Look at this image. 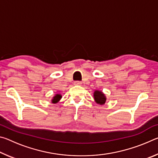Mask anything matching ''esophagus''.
<instances>
[{
	"mask_svg": "<svg viewBox=\"0 0 158 158\" xmlns=\"http://www.w3.org/2000/svg\"><path fill=\"white\" fill-rule=\"evenodd\" d=\"M74 85H80L82 84V83H81V81H74Z\"/></svg>",
	"mask_w": 158,
	"mask_h": 158,
	"instance_id": "1",
	"label": "esophagus"
}]
</instances>
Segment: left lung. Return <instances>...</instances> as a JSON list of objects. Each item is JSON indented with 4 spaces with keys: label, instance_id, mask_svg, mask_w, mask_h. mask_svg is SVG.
<instances>
[{
    "label": "left lung",
    "instance_id": "8db88e82",
    "mask_svg": "<svg viewBox=\"0 0 158 158\" xmlns=\"http://www.w3.org/2000/svg\"><path fill=\"white\" fill-rule=\"evenodd\" d=\"M93 97H94L95 102L98 105H102L106 102V96L100 90H95L94 93H93Z\"/></svg>",
    "mask_w": 158,
    "mask_h": 158
}]
</instances>
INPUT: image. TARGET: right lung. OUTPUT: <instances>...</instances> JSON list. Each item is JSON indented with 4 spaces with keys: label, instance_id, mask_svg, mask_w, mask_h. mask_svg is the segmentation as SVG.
Listing matches in <instances>:
<instances>
[{
    "label": "right lung",
    "instance_id": "obj_1",
    "mask_svg": "<svg viewBox=\"0 0 158 158\" xmlns=\"http://www.w3.org/2000/svg\"><path fill=\"white\" fill-rule=\"evenodd\" d=\"M61 98H62V95H61L60 94H56V95L53 98V99L52 100V103H57L58 101H59Z\"/></svg>",
    "mask_w": 158,
    "mask_h": 158
}]
</instances>
